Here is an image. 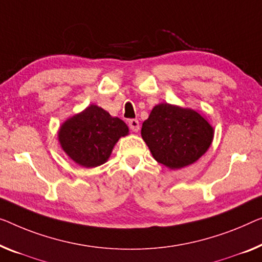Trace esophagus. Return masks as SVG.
Here are the masks:
<instances>
[{
    "label": "esophagus",
    "instance_id": "34e87169",
    "mask_svg": "<svg viewBox=\"0 0 262 262\" xmlns=\"http://www.w3.org/2000/svg\"><path fill=\"white\" fill-rule=\"evenodd\" d=\"M128 124H129V128L133 132H139L140 129V123H139V120L136 119H132L128 121Z\"/></svg>",
    "mask_w": 262,
    "mask_h": 262
}]
</instances>
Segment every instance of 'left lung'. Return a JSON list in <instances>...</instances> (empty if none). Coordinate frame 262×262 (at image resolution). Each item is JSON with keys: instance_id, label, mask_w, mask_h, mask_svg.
Instances as JSON below:
<instances>
[{"instance_id": "obj_1", "label": "left lung", "mask_w": 262, "mask_h": 262, "mask_svg": "<svg viewBox=\"0 0 262 262\" xmlns=\"http://www.w3.org/2000/svg\"><path fill=\"white\" fill-rule=\"evenodd\" d=\"M213 127L192 109L158 104L142 124L141 135L156 161L179 169L196 161L213 140Z\"/></svg>"}]
</instances>
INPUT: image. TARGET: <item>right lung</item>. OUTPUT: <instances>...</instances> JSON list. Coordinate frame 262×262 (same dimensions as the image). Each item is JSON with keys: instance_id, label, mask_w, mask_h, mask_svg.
Returning a JSON list of instances; mask_svg holds the SVG:
<instances>
[{"instance_id": "obj_1", "label": "right lung", "mask_w": 262, "mask_h": 262, "mask_svg": "<svg viewBox=\"0 0 262 262\" xmlns=\"http://www.w3.org/2000/svg\"><path fill=\"white\" fill-rule=\"evenodd\" d=\"M128 134L122 120L97 106H89L62 124L61 147L80 166L92 168L104 163L121 136Z\"/></svg>"}]
</instances>
